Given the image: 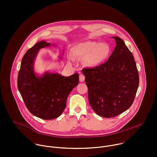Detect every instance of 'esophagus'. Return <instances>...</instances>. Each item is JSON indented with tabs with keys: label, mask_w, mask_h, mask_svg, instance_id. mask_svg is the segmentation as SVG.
Instances as JSON below:
<instances>
[{
	"label": "esophagus",
	"mask_w": 157,
	"mask_h": 157,
	"mask_svg": "<svg viewBox=\"0 0 157 157\" xmlns=\"http://www.w3.org/2000/svg\"><path fill=\"white\" fill-rule=\"evenodd\" d=\"M84 79H85V76L83 75H79V81L84 82Z\"/></svg>",
	"instance_id": "esophagus-1"
}]
</instances>
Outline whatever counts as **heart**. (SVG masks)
Masks as SVG:
<instances>
[{
    "label": "heart",
    "instance_id": "1",
    "mask_svg": "<svg viewBox=\"0 0 157 157\" xmlns=\"http://www.w3.org/2000/svg\"><path fill=\"white\" fill-rule=\"evenodd\" d=\"M112 48L107 43L88 41L78 43L72 48L74 57L84 59V63L89 67H96L104 63L110 56ZM69 59L73 60L71 56Z\"/></svg>",
    "mask_w": 157,
    "mask_h": 157
}]
</instances>
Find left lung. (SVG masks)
<instances>
[{"mask_svg":"<svg viewBox=\"0 0 157 157\" xmlns=\"http://www.w3.org/2000/svg\"><path fill=\"white\" fill-rule=\"evenodd\" d=\"M116 47L108 60L93 68H84L89 102L103 117H116L133 104L139 84L137 66L124 41L113 37Z\"/></svg>","mask_w":157,"mask_h":157,"instance_id":"obj_1","label":"left lung"}]
</instances>
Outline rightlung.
I'll use <instances>...</instances> for the list:
<instances>
[{
  "instance_id": "1",
  "label": "right lung",
  "mask_w": 157,
  "mask_h": 157,
  "mask_svg": "<svg viewBox=\"0 0 157 157\" xmlns=\"http://www.w3.org/2000/svg\"><path fill=\"white\" fill-rule=\"evenodd\" d=\"M45 41L36 43L21 59L18 75V91L25 104L35 116L44 120L57 118L64 111L71 91L79 83V75L65 77L46 73L37 77L33 68L35 58L40 48L50 46Z\"/></svg>"
}]
</instances>
